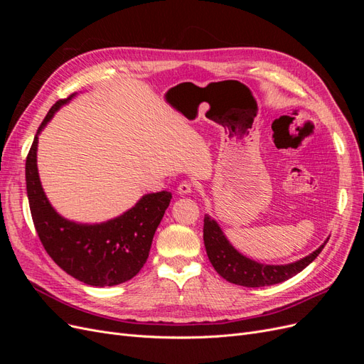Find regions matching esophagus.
<instances>
[{
	"label": "esophagus",
	"instance_id": "obj_1",
	"mask_svg": "<svg viewBox=\"0 0 364 364\" xmlns=\"http://www.w3.org/2000/svg\"><path fill=\"white\" fill-rule=\"evenodd\" d=\"M193 191V183L188 182V181H183L178 185V193L185 196V194H190Z\"/></svg>",
	"mask_w": 364,
	"mask_h": 364
}]
</instances>
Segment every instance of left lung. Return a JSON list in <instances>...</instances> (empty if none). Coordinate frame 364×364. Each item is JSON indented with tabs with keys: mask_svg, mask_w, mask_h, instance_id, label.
Wrapping results in <instances>:
<instances>
[{
	"mask_svg": "<svg viewBox=\"0 0 364 364\" xmlns=\"http://www.w3.org/2000/svg\"><path fill=\"white\" fill-rule=\"evenodd\" d=\"M328 240L329 238H326L321 247L299 261L284 264V266H270V264H261L241 255L229 243L215 220H213L208 214L203 220L205 249L213 267L226 281L243 285V287H266V285L279 284L293 278L294 274L302 272L308 264H311L317 258L318 253L322 252L328 243Z\"/></svg>",
	"mask_w": 364,
	"mask_h": 364,
	"instance_id": "1",
	"label": "left lung"
}]
</instances>
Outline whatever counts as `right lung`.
I'll use <instances>...</instances> for the list:
<instances>
[{
  "label": "right lung",
  "instance_id": "1",
  "mask_svg": "<svg viewBox=\"0 0 364 364\" xmlns=\"http://www.w3.org/2000/svg\"><path fill=\"white\" fill-rule=\"evenodd\" d=\"M74 95L53 105L33 139L26 161L30 211L43 249L62 270L87 285L112 287L134 278L146 264L153 235L170 205L171 193L142 196L123 215L97 225L70 222L54 211L39 181L38 135L58 109Z\"/></svg>",
  "mask_w": 364,
  "mask_h": 364
}]
</instances>
